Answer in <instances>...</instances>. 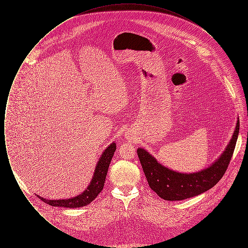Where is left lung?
<instances>
[{"instance_id": "8db88e82", "label": "left lung", "mask_w": 248, "mask_h": 248, "mask_svg": "<svg viewBox=\"0 0 248 248\" xmlns=\"http://www.w3.org/2000/svg\"><path fill=\"white\" fill-rule=\"evenodd\" d=\"M239 127L240 123L237 118L235 130L224 152L212 165L194 173L174 171L160 164L145 149L139 148L137 153L150 188L166 201L185 200L213 188L223 177L230 164L238 139Z\"/></svg>"}]
</instances>
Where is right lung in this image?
Returning a JSON list of instances; mask_svg holds the SVG:
<instances>
[{
	"mask_svg": "<svg viewBox=\"0 0 248 248\" xmlns=\"http://www.w3.org/2000/svg\"><path fill=\"white\" fill-rule=\"evenodd\" d=\"M2 119L0 117V122ZM116 151V143L112 142L104 150L103 154H101L97 164L94 168V175L92 177L91 182L87 186V188L83 190L79 195L69 198V199H59V200H47L37 195L40 199L44 201L52 206L58 207H67V208H78L83 207L89 204L91 202L96 198L98 193L102 190L104 187V183L106 180L107 173L113 154Z\"/></svg>",
	"mask_w": 248,
	"mask_h": 248,
	"instance_id": "obj_1",
	"label": "right lung"
}]
</instances>
